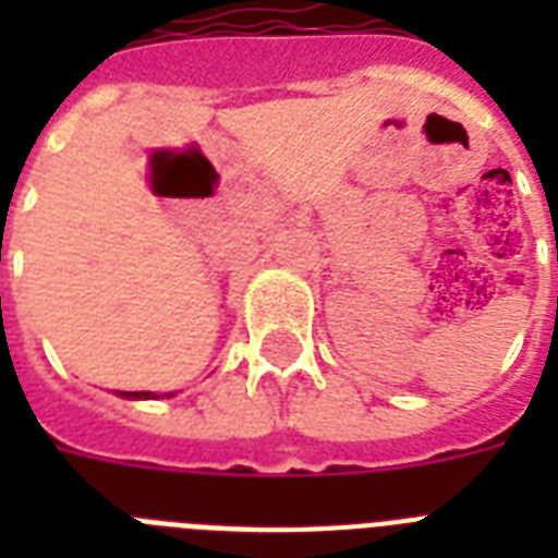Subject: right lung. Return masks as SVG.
Instances as JSON below:
<instances>
[{
    "label": "right lung",
    "instance_id": "add662e5",
    "mask_svg": "<svg viewBox=\"0 0 558 558\" xmlns=\"http://www.w3.org/2000/svg\"><path fill=\"white\" fill-rule=\"evenodd\" d=\"M117 396L129 398V401H151V398H160V396H154V392H120V389H117ZM171 396H174V392H166V398Z\"/></svg>",
    "mask_w": 558,
    "mask_h": 558
}]
</instances>
